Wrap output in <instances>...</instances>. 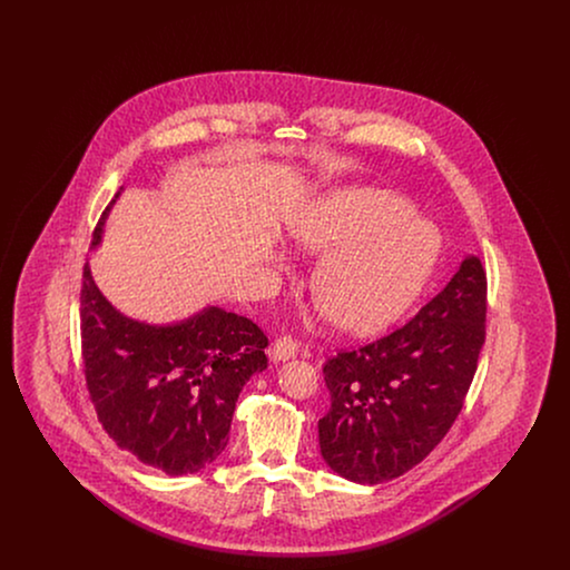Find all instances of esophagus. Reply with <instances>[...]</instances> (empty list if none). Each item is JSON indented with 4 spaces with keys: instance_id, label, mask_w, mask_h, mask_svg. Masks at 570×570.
Instances as JSON below:
<instances>
[{
    "instance_id": "obj_1",
    "label": "esophagus",
    "mask_w": 570,
    "mask_h": 570,
    "mask_svg": "<svg viewBox=\"0 0 570 570\" xmlns=\"http://www.w3.org/2000/svg\"><path fill=\"white\" fill-rule=\"evenodd\" d=\"M297 354L298 344L293 337H277L272 344V351H269V356H272V361H275V363L288 361V358H293Z\"/></svg>"
}]
</instances>
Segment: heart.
<instances>
[{
    "instance_id": "b5f03b06",
    "label": "heart",
    "mask_w": 570,
    "mask_h": 570,
    "mask_svg": "<svg viewBox=\"0 0 570 570\" xmlns=\"http://www.w3.org/2000/svg\"><path fill=\"white\" fill-rule=\"evenodd\" d=\"M391 191H331L293 222L295 244L326 252L314 275V295L326 316L353 333L395 321L425 286L438 242L428 222Z\"/></svg>"
}]
</instances>
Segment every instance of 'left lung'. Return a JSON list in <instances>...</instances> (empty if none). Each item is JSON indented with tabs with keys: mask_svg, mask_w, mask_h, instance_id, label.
Wrapping results in <instances>:
<instances>
[{
	"mask_svg": "<svg viewBox=\"0 0 570 570\" xmlns=\"http://www.w3.org/2000/svg\"><path fill=\"white\" fill-rule=\"evenodd\" d=\"M488 277L468 254L407 325L325 365L321 453L340 476L379 485L425 460L463 406L485 344Z\"/></svg>",
	"mask_w": 570,
	"mask_h": 570,
	"instance_id": "obj_1",
	"label": "left lung"
}]
</instances>
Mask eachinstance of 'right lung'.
<instances>
[{"label": "right lung", "mask_w": 570, "mask_h": 570, "mask_svg": "<svg viewBox=\"0 0 570 570\" xmlns=\"http://www.w3.org/2000/svg\"><path fill=\"white\" fill-rule=\"evenodd\" d=\"M115 194L91 249L105 237ZM85 379L98 419L119 449L170 476L222 455L245 382L267 370V337L249 318L207 305L184 321L151 325L121 314L82 269Z\"/></svg>", "instance_id": "right-lung-1"}]
</instances>
